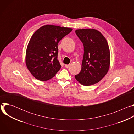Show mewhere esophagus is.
<instances>
[{"label": "esophagus", "mask_w": 134, "mask_h": 134, "mask_svg": "<svg viewBox=\"0 0 134 134\" xmlns=\"http://www.w3.org/2000/svg\"><path fill=\"white\" fill-rule=\"evenodd\" d=\"M69 66H70V65H65V67H66V68H68Z\"/></svg>", "instance_id": "esophagus-1"}]
</instances>
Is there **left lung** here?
<instances>
[{"label": "left lung", "instance_id": "8db88e82", "mask_svg": "<svg viewBox=\"0 0 134 134\" xmlns=\"http://www.w3.org/2000/svg\"><path fill=\"white\" fill-rule=\"evenodd\" d=\"M84 46V56L81 72L75 76L84 86L99 82L106 75L110 65V52L105 37L94 29L75 31Z\"/></svg>", "mask_w": 134, "mask_h": 134}]
</instances>
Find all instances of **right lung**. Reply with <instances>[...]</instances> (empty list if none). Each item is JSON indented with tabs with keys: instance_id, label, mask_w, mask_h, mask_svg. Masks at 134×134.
Returning a JSON list of instances; mask_svg holds the SVG:
<instances>
[{
	"instance_id": "1",
	"label": "right lung",
	"mask_w": 134,
	"mask_h": 134,
	"mask_svg": "<svg viewBox=\"0 0 134 134\" xmlns=\"http://www.w3.org/2000/svg\"><path fill=\"white\" fill-rule=\"evenodd\" d=\"M72 29L46 25L37 29L28 43L26 66L34 77L41 81L53 77L61 68L57 59L58 44Z\"/></svg>"
}]
</instances>
